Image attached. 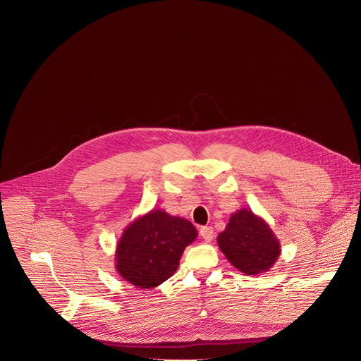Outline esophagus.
<instances>
[{"label": "esophagus", "instance_id": "esophagus-1", "mask_svg": "<svg viewBox=\"0 0 361 361\" xmlns=\"http://www.w3.org/2000/svg\"><path fill=\"white\" fill-rule=\"evenodd\" d=\"M200 235H201V238H202L205 242H211V240L214 239V236H215L214 228H212V226H202V228L200 229Z\"/></svg>", "mask_w": 361, "mask_h": 361}]
</instances>
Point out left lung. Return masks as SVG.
Listing matches in <instances>:
<instances>
[{"instance_id": "1", "label": "left lung", "mask_w": 361, "mask_h": 361, "mask_svg": "<svg viewBox=\"0 0 361 361\" xmlns=\"http://www.w3.org/2000/svg\"><path fill=\"white\" fill-rule=\"evenodd\" d=\"M218 246L231 264L247 276L269 271L281 253L280 240L269 224L247 208L231 215L218 235Z\"/></svg>"}]
</instances>
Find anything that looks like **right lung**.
Here are the masks:
<instances>
[{
    "instance_id": "1",
    "label": "right lung",
    "mask_w": 361,
    "mask_h": 361,
    "mask_svg": "<svg viewBox=\"0 0 361 361\" xmlns=\"http://www.w3.org/2000/svg\"><path fill=\"white\" fill-rule=\"evenodd\" d=\"M197 236L188 219L152 209L125 228L116 245L115 269L137 288L157 287L176 273L184 249Z\"/></svg>"
}]
</instances>
